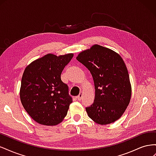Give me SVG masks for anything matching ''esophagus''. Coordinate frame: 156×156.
I'll list each match as a JSON object with an SVG mask.
<instances>
[{
	"label": "esophagus",
	"mask_w": 156,
	"mask_h": 156,
	"mask_svg": "<svg viewBox=\"0 0 156 156\" xmlns=\"http://www.w3.org/2000/svg\"><path fill=\"white\" fill-rule=\"evenodd\" d=\"M82 97H83V94H82V93H80V94H79V95L77 96L76 98L78 100H81V99H82Z\"/></svg>",
	"instance_id": "1"
}]
</instances>
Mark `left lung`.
<instances>
[{"label": "left lung", "mask_w": 156, "mask_h": 156, "mask_svg": "<svg viewBox=\"0 0 156 156\" xmlns=\"http://www.w3.org/2000/svg\"><path fill=\"white\" fill-rule=\"evenodd\" d=\"M76 58L90 71L94 83V101L86 107L88 116L101 125L119 120L131 96L129 73L123 59L115 51L97 44L81 52Z\"/></svg>", "instance_id": "left-lung-1"}]
</instances>
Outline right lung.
Wrapping results in <instances>:
<instances>
[{"mask_svg":"<svg viewBox=\"0 0 156 156\" xmlns=\"http://www.w3.org/2000/svg\"><path fill=\"white\" fill-rule=\"evenodd\" d=\"M73 53L56 56L48 54L25 69L21 79L20 99L32 119L38 124L55 126L66 116L72 98L68 87L60 78Z\"/></svg>","mask_w":156,"mask_h":156,"instance_id":"1","label":"right lung"}]
</instances>
